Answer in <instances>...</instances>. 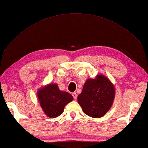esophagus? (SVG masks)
<instances>
[{"label":"esophagus","instance_id":"1","mask_svg":"<svg viewBox=\"0 0 148 148\" xmlns=\"http://www.w3.org/2000/svg\"><path fill=\"white\" fill-rule=\"evenodd\" d=\"M72 96H73L74 99H76L77 98V94H76V92H73V93H72Z\"/></svg>","mask_w":148,"mask_h":148}]
</instances>
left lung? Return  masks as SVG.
<instances>
[{
	"label": "left lung",
	"mask_w": 148,
	"mask_h": 148,
	"mask_svg": "<svg viewBox=\"0 0 148 148\" xmlns=\"http://www.w3.org/2000/svg\"><path fill=\"white\" fill-rule=\"evenodd\" d=\"M115 88L110 80L102 74L95 79H87L77 102L83 112L95 118L102 117L112 107L115 97Z\"/></svg>",
	"instance_id": "8db88e82"
}]
</instances>
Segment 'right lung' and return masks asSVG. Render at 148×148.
<instances>
[{"label": "right lung", "mask_w": 148, "mask_h": 148, "mask_svg": "<svg viewBox=\"0 0 148 148\" xmlns=\"http://www.w3.org/2000/svg\"><path fill=\"white\" fill-rule=\"evenodd\" d=\"M37 97L45 114L49 118L59 116L65 106L73 100L71 94L61 91L56 84H49L39 89Z\"/></svg>", "instance_id": "add662e5"}]
</instances>
